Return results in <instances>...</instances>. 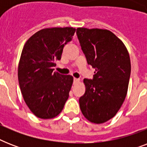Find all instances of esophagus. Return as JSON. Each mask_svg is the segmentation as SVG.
Segmentation results:
<instances>
[{
    "label": "esophagus",
    "instance_id": "esophagus-1",
    "mask_svg": "<svg viewBox=\"0 0 147 147\" xmlns=\"http://www.w3.org/2000/svg\"><path fill=\"white\" fill-rule=\"evenodd\" d=\"M79 81H80V79H79V78H74V82H75V83H78V82H79Z\"/></svg>",
    "mask_w": 147,
    "mask_h": 147
}]
</instances>
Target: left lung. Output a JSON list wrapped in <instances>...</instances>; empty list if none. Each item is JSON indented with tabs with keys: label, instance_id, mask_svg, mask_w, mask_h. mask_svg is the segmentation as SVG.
<instances>
[{
	"label": "left lung",
	"instance_id": "1",
	"mask_svg": "<svg viewBox=\"0 0 147 147\" xmlns=\"http://www.w3.org/2000/svg\"><path fill=\"white\" fill-rule=\"evenodd\" d=\"M88 64L95 69L93 80L85 78V92L79 98L82 113L92 123L114 117L123 105L130 79L127 49L108 30L79 27L76 31Z\"/></svg>",
	"mask_w": 147,
	"mask_h": 147
}]
</instances>
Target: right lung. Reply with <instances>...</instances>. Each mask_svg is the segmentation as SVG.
<instances>
[{
	"mask_svg": "<svg viewBox=\"0 0 147 147\" xmlns=\"http://www.w3.org/2000/svg\"><path fill=\"white\" fill-rule=\"evenodd\" d=\"M75 32L73 27L42 29L23 48L18 65L20 88L29 109L39 118L58 116L69 98L73 77L53 71V67Z\"/></svg>",
	"mask_w": 147,
	"mask_h": 147,
	"instance_id": "1",
	"label": "right lung"
}]
</instances>
